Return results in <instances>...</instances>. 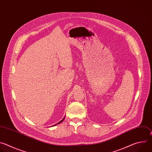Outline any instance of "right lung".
I'll use <instances>...</instances> for the list:
<instances>
[{"label": "right lung", "instance_id": "1", "mask_svg": "<svg viewBox=\"0 0 152 152\" xmlns=\"http://www.w3.org/2000/svg\"><path fill=\"white\" fill-rule=\"evenodd\" d=\"M64 118H65V117H64V118H62V120H61V121H59V122H58V123H56V124H54V125H53V126H56V125H57V124H59V123H61V122H62V121H64Z\"/></svg>", "mask_w": 152, "mask_h": 152}]
</instances>
